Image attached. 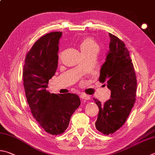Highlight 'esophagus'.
<instances>
[{"label":"esophagus","mask_w":155,"mask_h":155,"mask_svg":"<svg viewBox=\"0 0 155 155\" xmlns=\"http://www.w3.org/2000/svg\"><path fill=\"white\" fill-rule=\"evenodd\" d=\"M80 97L81 98V99L83 100H89L90 97L89 95H87L85 94H83V93H82V94H80Z\"/></svg>","instance_id":"1"}]
</instances>
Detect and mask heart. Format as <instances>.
Returning a JSON list of instances; mask_svg holds the SVG:
<instances>
[{"label":"heart","mask_w":155,"mask_h":155,"mask_svg":"<svg viewBox=\"0 0 155 155\" xmlns=\"http://www.w3.org/2000/svg\"><path fill=\"white\" fill-rule=\"evenodd\" d=\"M79 47L83 54L94 49H97V45L94 39L90 37H85L79 42Z\"/></svg>","instance_id":"obj_1"}]
</instances>
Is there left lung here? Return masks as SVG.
I'll return each mask as SVG.
<instances>
[{
  "instance_id": "obj_1",
  "label": "left lung",
  "mask_w": 155,
  "mask_h": 155,
  "mask_svg": "<svg viewBox=\"0 0 155 155\" xmlns=\"http://www.w3.org/2000/svg\"><path fill=\"white\" fill-rule=\"evenodd\" d=\"M110 41L99 81L110 90V99L104 104L94 99L99 108L95 127L105 135L114 133L125 123L136 102L137 80L129 51L122 41L109 33Z\"/></svg>"
}]
</instances>
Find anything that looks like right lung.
Segmentation results:
<instances>
[{"label": "right lung", "mask_w": 155, "mask_h": 155, "mask_svg": "<svg viewBox=\"0 0 155 155\" xmlns=\"http://www.w3.org/2000/svg\"><path fill=\"white\" fill-rule=\"evenodd\" d=\"M61 36V32H53L39 38L27 53L23 70L25 93L32 114L51 135L65 131L70 117L81 104L77 94H51L46 89L58 68Z\"/></svg>", "instance_id": "1"}]
</instances>
